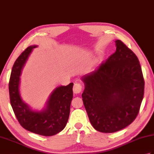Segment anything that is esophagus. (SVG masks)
Here are the masks:
<instances>
[{"mask_svg": "<svg viewBox=\"0 0 154 154\" xmlns=\"http://www.w3.org/2000/svg\"><path fill=\"white\" fill-rule=\"evenodd\" d=\"M82 90H83V87H82L81 83H76L74 84L73 91V92L75 94L80 93V92H82Z\"/></svg>", "mask_w": 154, "mask_h": 154, "instance_id": "1", "label": "esophagus"}]
</instances>
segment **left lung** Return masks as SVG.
<instances>
[{
    "instance_id": "obj_1",
    "label": "left lung",
    "mask_w": 154,
    "mask_h": 154,
    "mask_svg": "<svg viewBox=\"0 0 154 154\" xmlns=\"http://www.w3.org/2000/svg\"><path fill=\"white\" fill-rule=\"evenodd\" d=\"M116 51L94 71L82 77V98L92 126L112 133L137 117L144 94V79L135 54L120 40Z\"/></svg>"
}]
</instances>
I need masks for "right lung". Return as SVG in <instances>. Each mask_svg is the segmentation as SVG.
I'll list each match as a JSON object with an SVG mask.
<instances>
[{
	"mask_svg": "<svg viewBox=\"0 0 154 154\" xmlns=\"http://www.w3.org/2000/svg\"><path fill=\"white\" fill-rule=\"evenodd\" d=\"M36 47L35 45L29 46L14 64L9 81L10 100L21 127L31 133L50 137L60 133L66 125L73 98V83L56 88L50 96L46 108L42 112H33L29 108L20 98V77L29 55Z\"/></svg>",
	"mask_w": 154,
	"mask_h": 154,
	"instance_id": "1",
	"label": "right lung"
}]
</instances>
